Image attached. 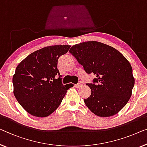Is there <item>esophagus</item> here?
<instances>
[{
    "instance_id": "obj_1",
    "label": "esophagus",
    "mask_w": 147,
    "mask_h": 147,
    "mask_svg": "<svg viewBox=\"0 0 147 147\" xmlns=\"http://www.w3.org/2000/svg\"><path fill=\"white\" fill-rule=\"evenodd\" d=\"M74 86L76 87V88H80V87L82 86V84H80V83H78V84H74Z\"/></svg>"
}]
</instances>
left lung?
I'll use <instances>...</instances> for the list:
<instances>
[{"label":"left lung","mask_w":147,"mask_h":147,"mask_svg":"<svg viewBox=\"0 0 147 147\" xmlns=\"http://www.w3.org/2000/svg\"><path fill=\"white\" fill-rule=\"evenodd\" d=\"M69 52L96 78L86 84L91 95L84 102L93 113L110 117L127 104L135 84L133 69L127 59L111 46L98 41H86L73 45Z\"/></svg>","instance_id":"obj_1"}]
</instances>
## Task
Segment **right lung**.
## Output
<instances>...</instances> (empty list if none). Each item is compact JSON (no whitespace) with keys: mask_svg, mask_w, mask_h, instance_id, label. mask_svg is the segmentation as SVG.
Masks as SVG:
<instances>
[{"mask_svg":"<svg viewBox=\"0 0 147 147\" xmlns=\"http://www.w3.org/2000/svg\"><path fill=\"white\" fill-rule=\"evenodd\" d=\"M71 45H53L33 52L18 65L12 78L14 94L21 106L36 117L54 112L73 84L63 85L58 59ZM57 74L60 75L55 78Z\"/></svg>","mask_w":147,"mask_h":147,"instance_id":"obj_1","label":"right lung"}]
</instances>
